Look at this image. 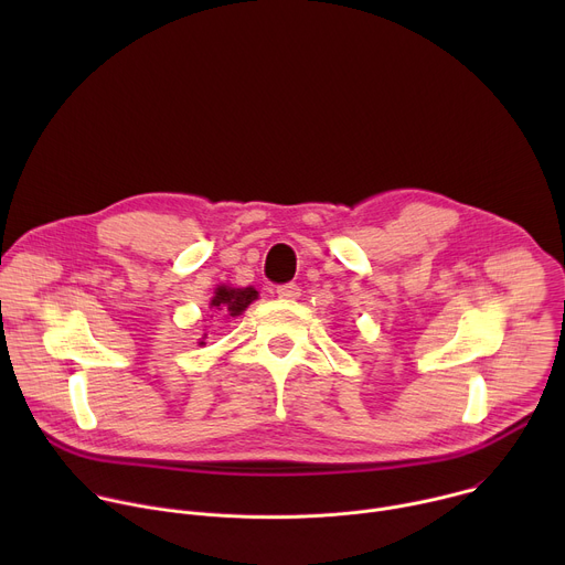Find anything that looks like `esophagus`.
I'll return each mask as SVG.
<instances>
[{
  "label": "esophagus",
  "instance_id": "34e87169",
  "mask_svg": "<svg viewBox=\"0 0 565 565\" xmlns=\"http://www.w3.org/2000/svg\"><path fill=\"white\" fill-rule=\"evenodd\" d=\"M277 295L279 297H284V299H297L299 295H301V288L297 286V284H281V286H277Z\"/></svg>",
  "mask_w": 565,
  "mask_h": 565
}]
</instances>
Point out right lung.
<instances>
[{"label": "right lung", "mask_w": 565, "mask_h": 565, "mask_svg": "<svg viewBox=\"0 0 565 565\" xmlns=\"http://www.w3.org/2000/svg\"><path fill=\"white\" fill-rule=\"evenodd\" d=\"M255 299H257V290L255 288H227V286H218L210 306L218 308V310H227L234 317V315L244 312Z\"/></svg>", "instance_id": "1"}]
</instances>
